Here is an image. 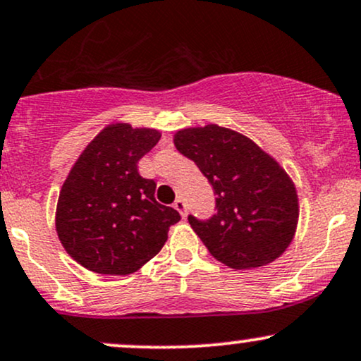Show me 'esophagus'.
Listing matches in <instances>:
<instances>
[{
  "mask_svg": "<svg viewBox=\"0 0 361 361\" xmlns=\"http://www.w3.org/2000/svg\"><path fill=\"white\" fill-rule=\"evenodd\" d=\"M173 207H175L176 210L180 212L181 216L186 215V203H185L183 198H176V200H175V205H173Z\"/></svg>",
  "mask_w": 361,
  "mask_h": 361,
  "instance_id": "1",
  "label": "esophagus"
}]
</instances>
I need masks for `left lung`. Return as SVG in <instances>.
Segmentation results:
<instances>
[{"label":"left lung","instance_id":"8db88e82","mask_svg":"<svg viewBox=\"0 0 361 361\" xmlns=\"http://www.w3.org/2000/svg\"><path fill=\"white\" fill-rule=\"evenodd\" d=\"M175 146L216 195L215 215H188L216 260L232 269L260 267L288 249L298 225V195L277 161L249 137L216 124L178 131Z\"/></svg>","mask_w":361,"mask_h":361}]
</instances>
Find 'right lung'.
Returning a JSON list of instances; mask_svg holds the SVG:
<instances>
[{
	"mask_svg": "<svg viewBox=\"0 0 361 361\" xmlns=\"http://www.w3.org/2000/svg\"><path fill=\"white\" fill-rule=\"evenodd\" d=\"M156 129L112 124L73 164L56 203V233L68 255L89 271L126 276L163 249L181 219L156 202L154 180L137 163L158 145Z\"/></svg>",
	"mask_w": 361,
	"mask_h": 361,
	"instance_id": "obj_1",
	"label": "right lung"
}]
</instances>
